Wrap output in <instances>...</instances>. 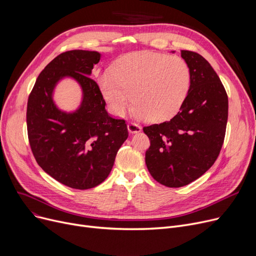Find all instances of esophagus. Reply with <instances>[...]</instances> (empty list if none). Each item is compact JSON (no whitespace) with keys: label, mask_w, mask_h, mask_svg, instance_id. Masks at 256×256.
Returning <instances> with one entry per match:
<instances>
[{"label":"esophagus","mask_w":256,"mask_h":256,"mask_svg":"<svg viewBox=\"0 0 256 256\" xmlns=\"http://www.w3.org/2000/svg\"><path fill=\"white\" fill-rule=\"evenodd\" d=\"M142 128L137 124H134V122H128V130L130 132V134H136V132H141Z\"/></svg>","instance_id":"obj_1"}]
</instances>
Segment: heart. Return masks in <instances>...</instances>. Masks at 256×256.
I'll return each mask as SVG.
<instances>
[{
  "mask_svg": "<svg viewBox=\"0 0 256 256\" xmlns=\"http://www.w3.org/2000/svg\"><path fill=\"white\" fill-rule=\"evenodd\" d=\"M98 84L114 115L122 117L132 102L136 115L160 121L180 109L191 88L192 70L182 57L139 52L121 59L115 74L104 72Z\"/></svg>",
  "mask_w": 256,
  "mask_h": 256,
  "instance_id": "b5f03b06",
  "label": "heart"
}]
</instances>
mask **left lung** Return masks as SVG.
Returning a JSON list of instances; mask_svg holds the SVG:
<instances>
[{
    "mask_svg": "<svg viewBox=\"0 0 256 256\" xmlns=\"http://www.w3.org/2000/svg\"><path fill=\"white\" fill-rule=\"evenodd\" d=\"M180 54L192 70L186 100L169 121L143 128L150 140L145 154L147 169L169 188L189 184L212 166L223 145L228 117L227 94L210 64L195 52Z\"/></svg>",
    "mask_w": 256,
    "mask_h": 256,
    "instance_id": "obj_1",
    "label": "left lung"
}]
</instances>
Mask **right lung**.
I'll return each instance as SVG.
<instances>
[{
  "label": "right lung",
  "instance_id": "add662e5",
  "mask_svg": "<svg viewBox=\"0 0 256 256\" xmlns=\"http://www.w3.org/2000/svg\"><path fill=\"white\" fill-rule=\"evenodd\" d=\"M100 60L96 50L60 54L38 76L26 106V128L38 165L59 182L86 190L109 176L128 132L124 119L106 111L98 85L90 78ZM72 78L82 91L76 110H61L53 100L56 87Z\"/></svg>",
  "mask_w": 256,
  "mask_h": 256
}]
</instances>
